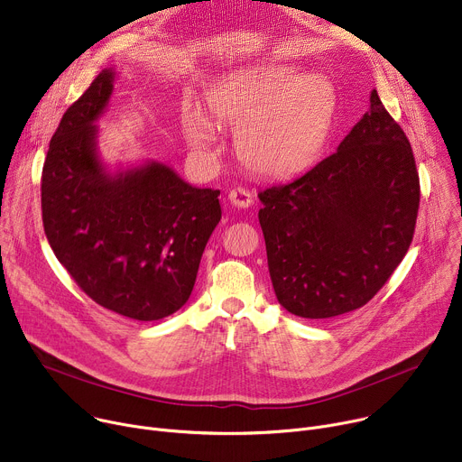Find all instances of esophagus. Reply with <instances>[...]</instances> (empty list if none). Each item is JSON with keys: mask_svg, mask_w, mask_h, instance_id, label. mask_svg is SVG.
<instances>
[{"mask_svg": "<svg viewBox=\"0 0 462 462\" xmlns=\"http://www.w3.org/2000/svg\"><path fill=\"white\" fill-rule=\"evenodd\" d=\"M228 201H230L234 207H237V208H248V207L252 205V201H254V197H252V193H250L248 189H245V188H234V189H230V193H228Z\"/></svg>", "mask_w": 462, "mask_h": 462, "instance_id": "34e87169", "label": "esophagus"}]
</instances>
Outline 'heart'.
I'll return each instance as SVG.
<instances>
[{"instance_id": "obj_1", "label": "heart", "mask_w": 462, "mask_h": 462, "mask_svg": "<svg viewBox=\"0 0 462 462\" xmlns=\"http://www.w3.org/2000/svg\"><path fill=\"white\" fill-rule=\"evenodd\" d=\"M212 115L236 129L239 159L255 173L287 177L309 166L331 131L337 95L325 79L292 63H265L219 80ZM184 137L201 155L219 148L216 124L197 106L184 111Z\"/></svg>"}]
</instances>
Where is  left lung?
I'll list each match as a JSON object with an SVG mask.
<instances>
[{"instance_id":"8db88e82","label":"left lung","mask_w":462,"mask_h":462,"mask_svg":"<svg viewBox=\"0 0 462 462\" xmlns=\"http://www.w3.org/2000/svg\"><path fill=\"white\" fill-rule=\"evenodd\" d=\"M369 102L337 153L257 193L276 298L300 318L365 305L413 239L420 201L415 157L374 89Z\"/></svg>"}]
</instances>
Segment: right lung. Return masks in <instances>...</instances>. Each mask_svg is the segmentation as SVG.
<instances>
[{
	"label": "right lung",
	"mask_w": 462,
	"mask_h": 462,
	"mask_svg": "<svg viewBox=\"0 0 462 462\" xmlns=\"http://www.w3.org/2000/svg\"><path fill=\"white\" fill-rule=\"evenodd\" d=\"M104 69L63 113L42 173V217L58 261L98 305L153 321L189 298L221 221L219 189L195 188L159 161L109 170L98 125L113 95Z\"/></svg>",
	"instance_id": "right-lung-1"
}]
</instances>
